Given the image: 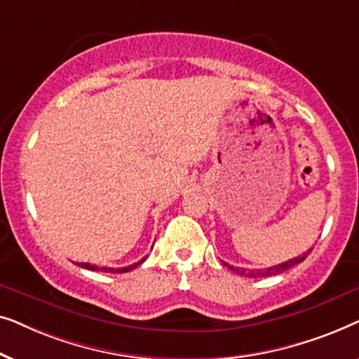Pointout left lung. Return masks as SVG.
<instances>
[{
  "label": "left lung",
  "mask_w": 359,
  "mask_h": 359,
  "mask_svg": "<svg viewBox=\"0 0 359 359\" xmlns=\"http://www.w3.org/2000/svg\"><path fill=\"white\" fill-rule=\"evenodd\" d=\"M312 252V248L306 252L301 257H296V258H291L287 259V262H284L281 264H276V266H269V268H264V269H245V268H235V266H230V264L224 263L225 266L229 269H232L233 273L240 274V276H247V278H268V276H276V274H281L284 271H287V269H291L292 266H296V264L302 263L304 259L309 257V253Z\"/></svg>",
  "instance_id": "8db88e82"
}]
</instances>
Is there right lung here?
I'll return each instance as SVG.
<instances>
[{
    "instance_id": "1",
    "label": "right lung",
    "mask_w": 359,
    "mask_h": 359,
    "mask_svg": "<svg viewBox=\"0 0 359 359\" xmlns=\"http://www.w3.org/2000/svg\"><path fill=\"white\" fill-rule=\"evenodd\" d=\"M145 262V258H142L139 263H134V264H129V266H124V268H106V266H96V264H91V263H78V266L80 268H85V269H90V271H104V273H127L130 271V269H134L139 266Z\"/></svg>"
}]
</instances>
